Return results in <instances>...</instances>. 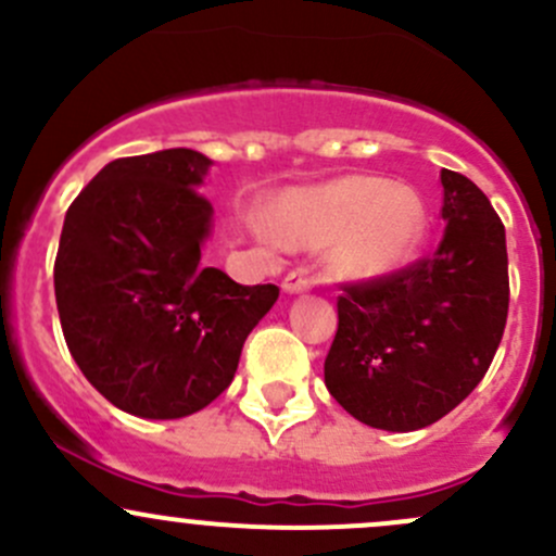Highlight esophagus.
Returning a JSON list of instances; mask_svg holds the SVG:
<instances>
[{
    "mask_svg": "<svg viewBox=\"0 0 556 556\" xmlns=\"http://www.w3.org/2000/svg\"><path fill=\"white\" fill-rule=\"evenodd\" d=\"M285 293H306L312 288V271L308 268H293L282 282Z\"/></svg>",
    "mask_w": 556,
    "mask_h": 556,
    "instance_id": "1",
    "label": "esophagus"
}]
</instances>
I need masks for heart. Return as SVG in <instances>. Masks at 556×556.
<instances>
[{"mask_svg":"<svg viewBox=\"0 0 556 556\" xmlns=\"http://www.w3.org/2000/svg\"><path fill=\"white\" fill-rule=\"evenodd\" d=\"M277 229L295 248L332 242V266L346 277H381L416 253L424 204L407 186L346 175L285 194L277 207Z\"/></svg>","mask_w":556,"mask_h":556,"instance_id":"b5f03b06","label":"heart"}]
</instances>
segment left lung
I'll return each mask as SVG.
<instances>
[{"instance_id": "obj_1", "label": "left lung", "mask_w": 556, "mask_h": 556, "mask_svg": "<svg viewBox=\"0 0 556 556\" xmlns=\"http://www.w3.org/2000/svg\"><path fill=\"white\" fill-rule=\"evenodd\" d=\"M442 242L405 268L341 282L325 386L356 420L416 431L488 372L509 314L506 231L484 191L442 170Z\"/></svg>"}]
</instances>
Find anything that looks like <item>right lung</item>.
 Wrapping results in <instances>:
<instances>
[{
	"label": "right lung",
	"mask_w": 556,
	"mask_h": 556,
	"mask_svg": "<svg viewBox=\"0 0 556 556\" xmlns=\"http://www.w3.org/2000/svg\"><path fill=\"white\" fill-rule=\"evenodd\" d=\"M210 160L167 149L109 162L68 207L55 255L63 338L119 410L184 418L229 389L244 338L279 298L204 268Z\"/></svg>",
	"instance_id": "obj_1"
}]
</instances>
